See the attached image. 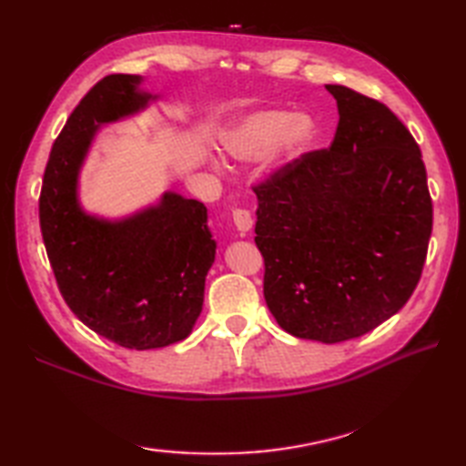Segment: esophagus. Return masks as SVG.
Instances as JSON below:
<instances>
[{"instance_id":"1","label":"esophagus","mask_w":466,"mask_h":466,"mask_svg":"<svg viewBox=\"0 0 466 466\" xmlns=\"http://www.w3.org/2000/svg\"><path fill=\"white\" fill-rule=\"evenodd\" d=\"M232 220H234V226L238 228L242 234L252 230V226H254L252 214L248 210H244V208H236V210L232 212Z\"/></svg>"}]
</instances>
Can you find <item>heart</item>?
I'll return each mask as SVG.
<instances>
[{
    "label": "heart",
    "instance_id": "heart-1",
    "mask_svg": "<svg viewBox=\"0 0 466 466\" xmlns=\"http://www.w3.org/2000/svg\"><path fill=\"white\" fill-rule=\"evenodd\" d=\"M314 137L310 117L284 110H262L242 117L222 136V150L238 162H258L276 146L279 166L309 150Z\"/></svg>",
    "mask_w": 466,
    "mask_h": 466
}]
</instances>
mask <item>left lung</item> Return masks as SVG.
<instances>
[{"label": "left lung", "instance_id": "1", "mask_svg": "<svg viewBox=\"0 0 466 466\" xmlns=\"http://www.w3.org/2000/svg\"><path fill=\"white\" fill-rule=\"evenodd\" d=\"M339 127L258 186L264 299L296 339H359L397 314L420 280L432 200L419 144L384 104L326 86Z\"/></svg>", "mask_w": 466, "mask_h": 466}]
</instances>
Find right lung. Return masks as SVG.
I'll use <instances>...</instances> for the list:
<instances>
[{"label":"right lung","mask_w":466,"mask_h":466,"mask_svg":"<svg viewBox=\"0 0 466 466\" xmlns=\"http://www.w3.org/2000/svg\"><path fill=\"white\" fill-rule=\"evenodd\" d=\"M142 77L112 74L76 106L49 152L39 194V226L57 289L87 329L124 349L184 340L204 304L216 256L206 206L166 192L124 220L86 214L77 176L102 124L144 110L156 96Z\"/></svg>","instance_id":"right-lung-1"}]
</instances>
